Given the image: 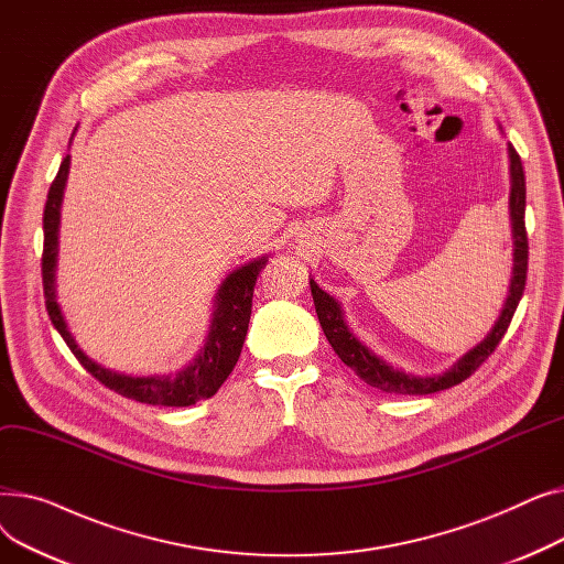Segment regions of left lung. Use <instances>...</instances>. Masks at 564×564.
<instances>
[{"label":"left lung","instance_id":"8db88e82","mask_svg":"<svg viewBox=\"0 0 564 564\" xmlns=\"http://www.w3.org/2000/svg\"><path fill=\"white\" fill-rule=\"evenodd\" d=\"M508 155H510V221H512V242H514V267H512V279H510V292L487 338L480 340L473 349H468L464 357L457 364H453L446 372L421 377L413 372H404L402 368H393L391 364L377 357L368 345H364L349 332L340 304L311 279L313 304H315V313L324 336H327L329 345L338 354V359L347 368L357 372L366 383H370V387L383 393H395V395H427L436 391H446L451 387H457V383H462L466 377L476 372L482 366V361L489 359V354L496 349L500 338L506 336L512 315L521 302V294L525 288V272H528V237H525V221H523L525 175H523L521 158L517 155L512 143L508 145Z\"/></svg>","mask_w":564,"mask_h":564}]
</instances>
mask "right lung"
<instances>
[{
  "mask_svg": "<svg viewBox=\"0 0 564 564\" xmlns=\"http://www.w3.org/2000/svg\"><path fill=\"white\" fill-rule=\"evenodd\" d=\"M70 171V155L64 158L54 183L47 192V203L43 213V292H45V308L54 324V329L62 334L75 359L84 366L86 372H91L107 389L118 395L143 402V404H160V406H189L198 400L213 398L226 377L232 372L237 359L247 338L249 319H251V300L253 288L260 270H264L267 256L245 262L230 272L217 290L215 311L210 319V332H207L205 345L196 354V359L177 372L169 375H151V377H134L126 372L109 370L77 347L68 324L62 315V308L56 304V256H58V221H62V200Z\"/></svg>",
  "mask_w": 564,
  "mask_h": 564,
  "instance_id": "add662e5",
  "label": "right lung"
}]
</instances>
